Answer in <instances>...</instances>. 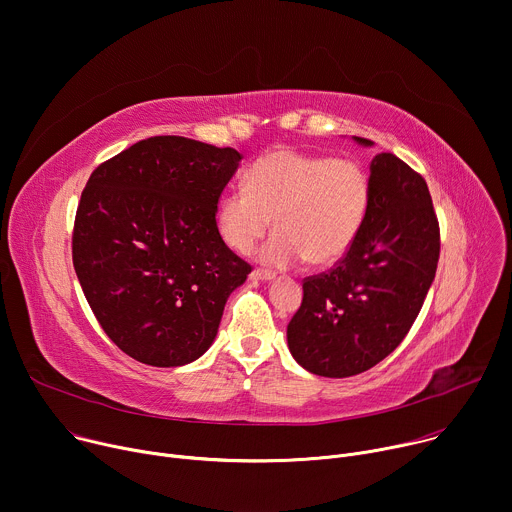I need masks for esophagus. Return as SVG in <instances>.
<instances>
[{"instance_id":"1","label":"esophagus","mask_w":512,"mask_h":512,"mask_svg":"<svg viewBox=\"0 0 512 512\" xmlns=\"http://www.w3.org/2000/svg\"><path fill=\"white\" fill-rule=\"evenodd\" d=\"M250 278H252V280H260V282H268V280H272V278H274V272H268V270H260V268H256V270H252Z\"/></svg>"}]
</instances>
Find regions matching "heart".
<instances>
[{
    "label": "heart",
    "mask_w": 512,
    "mask_h": 512,
    "mask_svg": "<svg viewBox=\"0 0 512 512\" xmlns=\"http://www.w3.org/2000/svg\"><path fill=\"white\" fill-rule=\"evenodd\" d=\"M372 207L368 168L352 158H331L274 148L246 173V187L227 189L215 211L221 242L250 254L268 227L276 234L260 250L270 268L313 266L342 260L358 242Z\"/></svg>",
    "instance_id": "1"
}]
</instances>
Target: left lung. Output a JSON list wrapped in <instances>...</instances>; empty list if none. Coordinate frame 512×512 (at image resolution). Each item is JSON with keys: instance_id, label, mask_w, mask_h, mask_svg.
Listing matches in <instances>:
<instances>
[{"instance_id": "8db88e82", "label": "left lung", "mask_w": 512, "mask_h": 512, "mask_svg": "<svg viewBox=\"0 0 512 512\" xmlns=\"http://www.w3.org/2000/svg\"><path fill=\"white\" fill-rule=\"evenodd\" d=\"M370 179L372 207L358 242L331 270L305 278L287 327L293 358L317 376H356L394 352L435 278L439 223L425 179L390 152L372 158Z\"/></svg>"}]
</instances>
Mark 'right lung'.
I'll return each instance as SVG.
<instances>
[{"mask_svg": "<svg viewBox=\"0 0 512 512\" xmlns=\"http://www.w3.org/2000/svg\"><path fill=\"white\" fill-rule=\"evenodd\" d=\"M242 154L154 136L99 164L81 193L73 266L107 337L130 358L175 368L201 358L252 272L215 227Z\"/></svg>", "mask_w": 512, "mask_h": 512, "instance_id": "add662e5", "label": "right lung"}]
</instances>
